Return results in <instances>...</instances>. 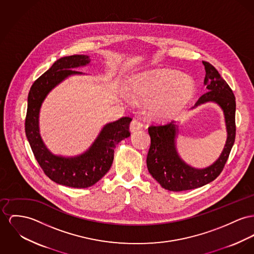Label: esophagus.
Here are the masks:
<instances>
[{"label":"esophagus","mask_w":254,"mask_h":254,"mask_svg":"<svg viewBox=\"0 0 254 254\" xmlns=\"http://www.w3.org/2000/svg\"><path fill=\"white\" fill-rule=\"evenodd\" d=\"M142 123L139 121V120H137V119H134L132 122H131V124H130V131L131 132H136V131H138V130H140L141 128H142Z\"/></svg>","instance_id":"1"}]
</instances>
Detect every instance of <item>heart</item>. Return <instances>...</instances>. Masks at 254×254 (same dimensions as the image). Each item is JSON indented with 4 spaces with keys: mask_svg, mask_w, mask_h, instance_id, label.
Returning a JSON list of instances; mask_svg holds the SVG:
<instances>
[{
    "mask_svg": "<svg viewBox=\"0 0 254 254\" xmlns=\"http://www.w3.org/2000/svg\"><path fill=\"white\" fill-rule=\"evenodd\" d=\"M195 92L192 78L171 69H162L136 78L130 88L131 95L147 103L154 118L168 120L176 118L186 108Z\"/></svg>",
    "mask_w": 254,
    "mask_h": 254,
    "instance_id": "heart-1",
    "label": "heart"
}]
</instances>
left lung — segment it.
Instances as JSON below:
<instances>
[{"mask_svg": "<svg viewBox=\"0 0 254 254\" xmlns=\"http://www.w3.org/2000/svg\"><path fill=\"white\" fill-rule=\"evenodd\" d=\"M202 64L206 71L204 85L208 91L200 96L194 107L206 102L217 103L224 114L227 139L220 158L213 165L205 169H194L187 165L177 153L175 138L178 126L174 121L149 126L151 144L146 158L147 169L161 186L172 191L192 190L214 181L224 168L235 141L236 101L234 93L216 68L207 62H202Z\"/></svg>", "mask_w": 254, "mask_h": 254, "instance_id": "obj_1", "label": "left lung"}]
</instances>
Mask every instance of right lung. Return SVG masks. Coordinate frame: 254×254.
<instances>
[{"instance_id": "add662e5", "label": "right lung", "mask_w": 254, "mask_h": 254, "mask_svg": "<svg viewBox=\"0 0 254 254\" xmlns=\"http://www.w3.org/2000/svg\"><path fill=\"white\" fill-rule=\"evenodd\" d=\"M90 63L85 55L64 57L34 81L28 95L25 132L34 157L52 181L71 188H88L98 182L111 169L117 144L130 136L131 118H122L106 124L92 145L76 157H62L52 154L39 133L38 118L42 103L52 89L71 75L82 72L73 68Z\"/></svg>"}]
</instances>
